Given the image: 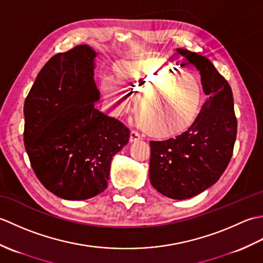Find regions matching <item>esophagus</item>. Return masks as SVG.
<instances>
[{
    "label": "esophagus",
    "instance_id": "1",
    "mask_svg": "<svg viewBox=\"0 0 263 263\" xmlns=\"http://www.w3.org/2000/svg\"><path fill=\"white\" fill-rule=\"evenodd\" d=\"M138 140H141V136L139 135L137 131H131V133H130V141L131 142H135V141H138Z\"/></svg>",
    "mask_w": 263,
    "mask_h": 263
}]
</instances>
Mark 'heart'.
I'll return each instance as SVG.
<instances>
[{"label": "heart", "mask_w": 263, "mask_h": 263, "mask_svg": "<svg viewBox=\"0 0 263 263\" xmlns=\"http://www.w3.org/2000/svg\"><path fill=\"white\" fill-rule=\"evenodd\" d=\"M117 80L137 98V117L149 135L172 137L191 125L201 102V88L177 65L158 61L127 62L120 66ZM104 90L117 113L131 108L127 96L113 80H105Z\"/></svg>", "instance_id": "heart-1"}]
</instances>
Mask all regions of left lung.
Here are the masks:
<instances>
[{
    "instance_id": "8db88e82",
    "label": "left lung",
    "mask_w": 263,
    "mask_h": 263,
    "mask_svg": "<svg viewBox=\"0 0 263 263\" xmlns=\"http://www.w3.org/2000/svg\"><path fill=\"white\" fill-rule=\"evenodd\" d=\"M200 72L208 98L185 132L165 141H150L149 177L171 199L192 198L215 184L233 155L237 133L230 83L202 55L177 48Z\"/></svg>"
}]
</instances>
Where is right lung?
<instances>
[{
	"instance_id": "obj_1",
	"label": "right lung",
	"mask_w": 263,
	"mask_h": 263,
	"mask_svg": "<svg viewBox=\"0 0 263 263\" xmlns=\"http://www.w3.org/2000/svg\"><path fill=\"white\" fill-rule=\"evenodd\" d=\"M97 53L78 45L44 65L25 100L24 141L37 178L65 200H86L107 187L113 156L130 130L95 108Z\"/></svg>"
}]
</instances>
